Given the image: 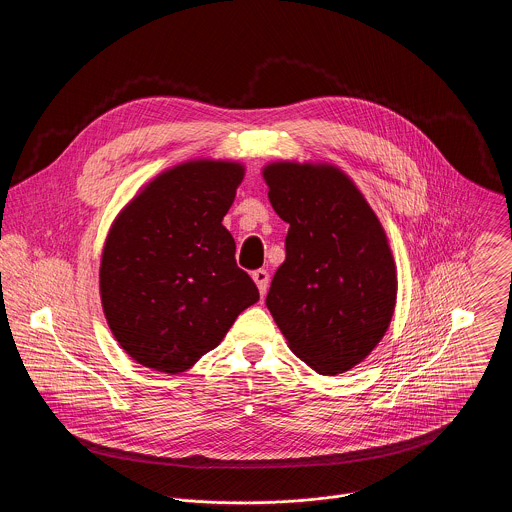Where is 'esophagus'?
<instances>
[{
  "mask_svg": "<svg viewBox=\"0 0 512 512\" xmlns=\"http://www.w3.org/2000/svg\"><path fill=\"white\" fill-rule=\"evenodd\" d=\"M252 280L256 282L258 290L264 295L268 290V284H270V274L266 270H256V272H252Z\"/></svg>",
  "mask_w": 512,
  "mask_h": 512,
  "instance_id": "obj_1",
  "label": "esophagus"
}]
</instances>
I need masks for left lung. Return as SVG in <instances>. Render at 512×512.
<instances>
[{"instance_id":"left-lung-1","label":"left lung","mask_w":512,"mask_h":512,"mask_svg":"<svg viewBox=\"0 0 512 512\" xmlns=\"http://www.w3.org/2000/svg\"><path fill=\"white\" fill-rule=\"evenodd\" d=\"M268 199L290 224L266 305L293 355L319 374L363 363L390 327L396 264L353 179L331 163L274 161Z\"/></svg>"}]
</instances>
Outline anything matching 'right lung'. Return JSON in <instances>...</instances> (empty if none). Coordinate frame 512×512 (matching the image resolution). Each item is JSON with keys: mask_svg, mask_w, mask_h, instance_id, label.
<instances>
[{"mask_svg": "<svg viewBox=\"0 0 512 512\" xmlns=\"http://www.w3.org/2000/svg\"><path fill=\"white\" fill-rule=\"evenodd\" d=\"M242 179L238 161L189 159L153 177L112 222L100 299L114 339L136 363L185 372L260 299L222 226Z\"/></svg>", "mask_w": 512, "mask_h": 512, "instance_id": "obj_1", "label": "right lung"}]
</instances>
